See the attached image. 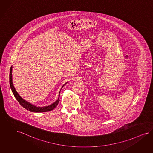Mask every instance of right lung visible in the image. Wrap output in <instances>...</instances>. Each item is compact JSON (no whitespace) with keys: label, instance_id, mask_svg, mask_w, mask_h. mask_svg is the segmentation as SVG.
<instances>
[{"label":"right lung","instance_id":"obj_1","mask_svg":"<svg viewBox=\"0 0 153 153\" xmlns=\"http://www.w3.org/2000/svg\"><path fill=\"white\" fill-rule=\"evenodd\" d=\"M12 67L10 68V87L11 88L12 91L14 95V96L15 97V98L16 99L18 102L20 103V104L25 109H26L27 110H28L30 112H48L53 110V109H54L55 108L57 107L58 102H59V97L58 99V100L54 102V103H53L51 105H49V106H46V107H38L36 106H34V105L30 104V102L25 101L24 99H23V98L19 95V94L17 93V91L15 90L13 83H12ZM66 83H65V85H66ZM65 85L62 86L63 87ZM60 93V92H59Z\"/></svg>","mask_w":153,"mask_h":153}]
</instances>
